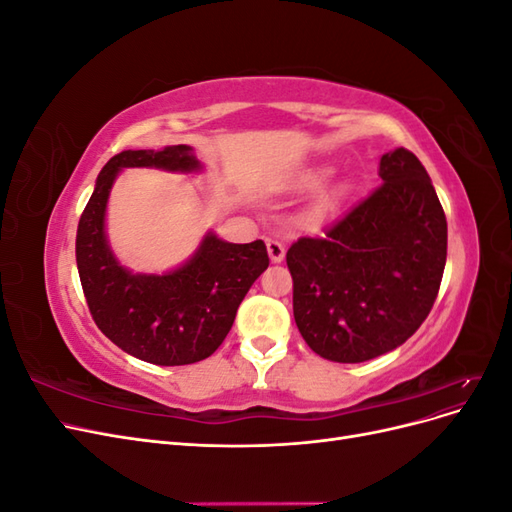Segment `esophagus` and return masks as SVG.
I'll return each mask as SVG.
<instances>
[{
  "label": "esophagus",
  "instance_id": "34e87169",
  "mask_svg": "<svg viewBox=\"0 0 512 512\" xmlns=\"http://www.w3.org/2000/svg\"><path fill=\"white\" fill-rule=\"evenodd\" d=\"M267 252H269L271 262H282L284 256H286V247H284V243H280V241L269 239V241H267Z\"/></svg>",
  "mask_w": 512,
  "mask_h": 512
}]
</instances>
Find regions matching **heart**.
<instances>
[{
    "instance_id": "1",
    "label": "heart",
    "mask_w": 512,
    "mask_h": 512,
    "mask_svg": "<svg viewBox=\"0 0 512 512\" xmlns=\"http://www.w3.org/2000/svg\"><path fill=\"white\" fill-rule=\"evenodd\" d=\"M329 175H331L329 168H316V170H312V173H307L303 177V185H305V188H318V185L324 179H327ZM342 198H344V188H333V190L322 192L316 198V203H314L312 211H309V215H312L314 220L327 218V215H331L339 207V203H342Z\"/></svg>"
}]
</instances>
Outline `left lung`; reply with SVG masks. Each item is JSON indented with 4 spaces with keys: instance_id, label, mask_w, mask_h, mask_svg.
Returning <instances> with one entry per match:
<instances>
[{
    "instance_id": "1",
    "label": "left lung",
    "mask_w": 512,
    "mask_h": 512,
    "mask_svg": "<svg viewBox=\"0 0 512 512\" xmlns=\"http://www.w3.org/2000/svg\"><path fill=\"white\" fill-rule=\"evenodd\" d=\"M378 175L374 194L286 254L294 322L327 361L363 363L399 348L440 290L446 218L425 166L397 147Z\"/></svg>"
}]
</instances>
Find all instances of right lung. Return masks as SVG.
<instances>
[{
  "instance_id": "right-lung-1",
  "label": "right lung",
  "mask_w": 512,
  "mask_h": 512,
  "mask_svg": "<svg viewBox=\"0 0 512 512\" xmlns=\"http://www.w3.org/2000/svg\"><path fill=\"white\" fill-rule=\"evenodd\" d=\"M123 168L203 173L190 145L128 149L104 164L76 230V267L89 312L115 346L153 365H190L220 348L247 290L269 267L267 247L207 230L194 254L164 273L123 267L106 235V207Z\"/></svg>"
}]
</instances>
